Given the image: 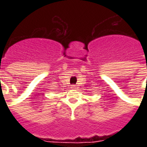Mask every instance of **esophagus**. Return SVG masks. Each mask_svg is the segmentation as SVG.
I'll use <instances>...</instances> for the list:
<instances>
[{"label": "esophagus", "instance_id": "34e87169", "mask_svg": "<svg viewBox=\"0 0 147 147\" xmlns=\"http://www.w3.org/2000/svg\"><path fill=\"white\" fill-rule=\"evenodd\" d=\"M71 88H72V89H75V88H76V85H71Z\"/></svg>", "mask_w": 147, "mask_h": 147}]
</instances>
